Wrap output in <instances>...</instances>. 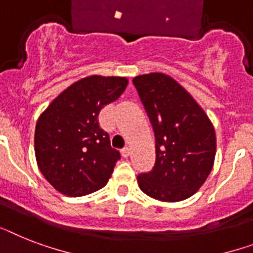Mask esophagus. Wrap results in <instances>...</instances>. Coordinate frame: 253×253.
<instances>
[{
	"instance_id": "esophagus-1",
	"label": "esophagus",
	"mask_w": 253,
	"mask_h": 253,
	"mask_svg": "<svg viewBox=\"0 0 253 253\" xmlns=\"http://www.w3.org/2000/svg\"><path fill=\"white\" fill-rule=\"evenodd\" d=\"M121 153H122L123 157H128V156H130V148L128 147L123 148L122 151H121Z\"/></svg>"
}]
</instances>
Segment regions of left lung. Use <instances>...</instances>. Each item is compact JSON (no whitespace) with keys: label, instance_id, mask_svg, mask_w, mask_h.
<instances>
[{"label":"left lung","instance_id":"1","mask_svg":"<svg viewBox=\"0 0 253 253\" xmlns=\"http://www.w3.org/2000/svg\"><path fill=\"white\" fill-rule=\"evenodd\" d=\"M155 131L156 164L139 174L140 190L160 201L191 198L212 171L215 132L195 98L176 80L162 73L132 79Z\"/></svg>","mask_w":253,"mask_h":253}]
</instances>
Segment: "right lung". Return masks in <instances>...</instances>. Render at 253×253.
Segmentation results:
<instances>
[{
    "instance_id": "1",
    "label": "right lung",
    "mask_w": 253,
    "mask_h": 253,
    "mask_svg": "<svg viewBox=\"0 0 253 253\" xmlns=\"http://www.w3.org/2000/svg\"><path fill=\"white\" fill-rule=\"evenodd\" d=\"M128 80L91 75L71 84L39 117L35 155L41 174L62 195L79 198L112 176L120 152L98 126L100 110L116 101Z\"/></svg>"
}]
</instances>
